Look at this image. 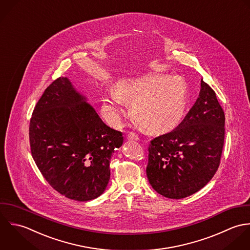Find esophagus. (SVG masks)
Returning a JSON list of instances; mask_svg holds the SVG:
<instances>
[{
	"label": "esophagus",
	"instance_id": "esophagus-1",
	"mask_svg": "<svg viewBox=\"0 0 250 250\" xmlns=\"http://www.w3.org/2000/svg\"><path fill=\"white\" fill-rule=\"evenodd\" d=\"M127 139L128 140H138L139 139V137H138V135L135 133V132H129L128 134H127Z\"/></svg>",
	"mask_w": 250,
	"mask_h": 250
}]
</instances>
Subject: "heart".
Instances as JSON below:
<instances>
[{
  "mask_svg": "<svg viewBox=\"0 0 250 250\" xmlns=\"http://www.w3.org/2000/svg\"><path fill=\"white\" fill-rule=\"evenodd\" d=\"M125 102H132L135 119L152 132L175 127L183 119L188 90L185 80L178 76L148 74L118 81L114 92L101 101V113L111 124H119Z\"/></svg>",
  "mask_w": 250,
  "mask_h": 250,
  "instance_id": "b5f03b06",
  "label": "heart"
}]
</instances>
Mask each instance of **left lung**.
<instances>
[{
  "label": "left lung",
  "instance_id": "obj_1",
  "mask_svg": "<svg viewBox=\"0 0 250 250\" xmlns=\"http://www.w3.org/2000/svg\"><path fill=\"white\" fill-rule=\"evenodd\" d=\"M225 116L214 91L201 80L199 98L183 122L149 145L147 177L160 195L182 199L214 176L224 145Z\"/></svg>",
  "mask_w": 250,
  "mask_h": 250
}]
</instances>
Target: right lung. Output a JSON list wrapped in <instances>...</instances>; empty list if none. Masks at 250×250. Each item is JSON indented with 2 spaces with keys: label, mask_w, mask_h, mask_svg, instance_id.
Masks as SVG:
<instances>
[{
  "label": "right lung",
  "mask_w": 250,
  "mask_h": 250,
  "mask_svg": "<svg viewBox=\"0 0 250 250\" xmlns=\"http://www.w3.org/2000/svg\"><path fill=\"white\" fill-rule=\"evenodd\" d=\"M29 136L44 179L60 194L80 202L104 192L111 155L124 142L123 133L107 126L66 77L53 81L38 101Z\"/></svg>",
  "instance_id": "add662e5"
}]
</instances>
